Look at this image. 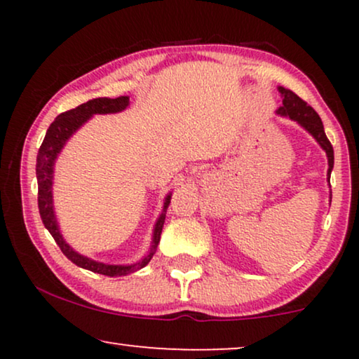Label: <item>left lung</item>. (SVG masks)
<instances>
[{"label":"left lung","instance_id":"left-lung-1","mask_svg":"<svg viewBox=\"0 0 359 359\" xmlns=\"http://www.w3.org/2000/svg\"><path fill=\"white\" fill-rule=\"evenodd\" d=\"M278 91L281 93L283 106L276 111V114L283 117H289L291 121L297 122V124L304 127V129H306L309 134L317 140V144L322 147V150L327 154V160H328L327 181L328 184H330V175L333 170V147L330 144V140L327 139L325 130H323L322 119L306 101H302L297 95H294L291 90L278 86ZM330 201H332V191H330Z\"/></svg>","mask_w":359,"mask_h":359}]
</instances>
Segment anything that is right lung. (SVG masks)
Wrapping results in <instances>:
<instances>
[{
	"mask_svg": "<svg viewBox=\"0 0 359 359\" xmlns=\"http://www.w3.org/2000/svg\"><path fill=\"white\" fill-rule=\"evenodd\" d=\"M130 104L129 96H119L111 100V97H96V100H90L88 102H83L75 109H70L63 114L57 116V119L52 122L50 127L47 129L46 139H43L41 149L37 154V165H36V176H37V186H39V212H41L42 222L46 229L50 232V235L55 240L58 247L63 252V255L83 269H90L93 273L104 274V276H126V274L135 273L149 264V262L156 252V247L160 243V235L163 230L166 209H168L171 201V191L165 196L163 210L156 219L154 225V235H151V245L149 253L144 258L139 259L137 263L132 264H107L102 262H96L85 257V255L78 253L73 250L67 240L63 238L58 227L55 208H53V170H55V161L70 140V137L75 132L86 124L95 114H116V112L124 111L127 106Z\"/></svg>",
	"mask_w": 359,
	"mask_h": 359,
	"instance_id": "right-lung-1",
	"label": "right lung"
}]
</instances>
